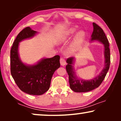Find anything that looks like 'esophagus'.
<instances>
[{
    "instance_id": "obj_1",
    "label": "esophagus",
    "mask_w": 121,
    "mask_h": 121,
    "mask_svg": "<svg viewBox=\"0 0 121 121\" xmlns=\"http://www.w3.org/2000/svg\"><path fill=\"white\" fill-rule=\"evenodd\" d=\"M60 63L61 65H62V66L65 65V64H66V62H65V59H64V58H61L60 59Z\"/></svg>"
}]
</instances>
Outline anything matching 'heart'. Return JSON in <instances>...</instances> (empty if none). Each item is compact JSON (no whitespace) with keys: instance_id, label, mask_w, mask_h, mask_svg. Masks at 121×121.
<instances>
[{"instance_id":"b5f03b06","label":"heart","mask_w":121,"mask_h":121,"mask_svg":"<svg viewBox=\"0 0 121 121\" xmlns=\"http://www.w3.org/2000/svg\"><path fill=\"white\" fill-rule=\"evenodd\" d=\"M78 31V26H74L61 33L57 36L56 41L58 44L65 43L67 42L74 35L76 34L73 40L68 47V53L73 54L77 52L82 47L85 39V33L84 31Z\"/></svg>"}]
</instances>
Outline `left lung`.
<instances>
[{
  "label": "left lung",
  "mask_w": 121,
  "mask_h": 121,
  "mask_svg": "<svg viewBox=\"0 0 121 121\" xmlns=\"http://www.w3.org/2000/svg\"><path fill=\"white\" fill-rule=\"evenodd\" d=\"M93 32L91 36L90 42L95 41H99L104 45V67L97 76L90 80H84L78 77L74 69L75 57H70L67 59L66 62V70L69 75V82L70 87L76 92H88L98 87L103 82L106 75L110 65V51L109 43L103 30L95 23L93 22Z\"/></svg>",
  "instance_id": "1"
}]
</instances>
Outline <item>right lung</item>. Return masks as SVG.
<instances>
[{"label":"right lung","instance_id":"right-lung-1","mask_svg":"<svg viewBox=\"0 0 121 121\" xmlns=\"http://www.w3.org/2000/svg\"><path fill=\"white\" fill-rule=\"evenodd\" d=\"M37 34L30 27L25 28L18 34L10 51L11 75L21 91L32 95H42L48 90L52 76L60 66L58 55L44 58L34 64L22 62L19 53V43Z\"/></svg>","mask_w":121,"mask_h":121}]
</instances>
